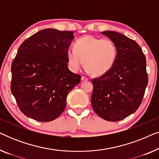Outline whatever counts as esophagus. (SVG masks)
I'll list each match as a JSON object with an SVG mask.
<instances>
[{
    "instance_id": "obj_1",
    "label": "esophagus",
    "mask_w": 159,
    "mask_h": 159,
    "mask_svg": "<svg viewBox=\"0 0 159 159\" xmlns=\"http://www.w3.org/2000/svg\"><path fill=\"white\" fill-rule=\"evenodd\" d=\"M81 80H82V81H88V78H87L86 77H84V76H82V78H81Z\"/></svg>"
}]
</instances>
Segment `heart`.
Segmentation results:
<instances>
[{
    "label": "heart",
    "instance_id": "heart-1",
    "mask_svg": "<svg viewBox=\"0 0 159 159\" xmlns=\"http://www.w3.org/2000/svg\"><path fill=\"white\" fill-rule=\"evenodd\" d=\"M117 56L116 47L109 39L90 35L80 38L74 49L67 51V61L71 70L77 71L84 64L95 76H101L109 71Z\"/></svg>",
    "mask_w": 159,
    "mask_h": 159
}]
</instances>
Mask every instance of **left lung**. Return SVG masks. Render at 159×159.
<instances>
[{"label": "left lung", "instance_id": "8db88e82", "mask_svg": "<svg viewBox=\"0 0 159 159\" xmlns=\"http://www.w3.org/2000/svg\"><path fill=\"white\" fill-rule=\"evenodd\" d=\"M101 33L116 45L117 56L109 71L93 79L91 103L100 117L117 121L133 114L142 103L148 82L146 59L134 40L114 31Z\"/></svg>", "mask_w": 159, "mask_h": 159}]
</instances>
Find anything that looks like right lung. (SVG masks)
Returning <instances> with one entry per match:
<instances>
[{
    "mask_svg": "<svg viewBox=\"0 0 159 159\" xmlns=\"http://www.w3.org/2000/svg\"><path fill=\"white\" fill-rule=\"evenodd\" d=\"M73 32L45 29L25 40L11 64V90L19 109L38 121H51L64 111L69 93L81 76L69 71L67 51Z\"/></svg>",
    "mask_w": 159,
    "mask_h": 159,
    "instance_id": "obj_1",
    "label": "right lung"
}]
</instances>
